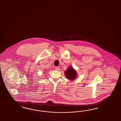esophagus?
Returning <instances> with one entry per match:
<instances>
[{"instance_id":"esophagus-1","label":"esophagus","mask_w":121,"mask_h":121,"mask_svg":"<svg viewBox=\"0 0 121 121\" xmlns=\"http://www.w3.org/2000/svg\"><path fill=\"white\" fill-rule=\"evenodd\" d=\"M55 70H60V67H59V66H56V67H55Z\"/></svg>"}]
</instances>
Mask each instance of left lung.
Returning <instances> with one entry per match:
<instances>
[{
  "mask_svg": "<svg viewBox=\"0 0 121 121\" xmlns=\"http://www.w3.org/2000/svg\"><path fill=\"white\" fill-rule=\"evenodd\" d=\"M64 73L67 78L70 80H74L78 75L76 70L72 66H69L67 69L65 71Z\"/></svg>",
  "mask_w": 121,
  "mask_h": 121,
  "instance_id": "left-lung-1",
  "label": "left lung"
}]
</instances>
